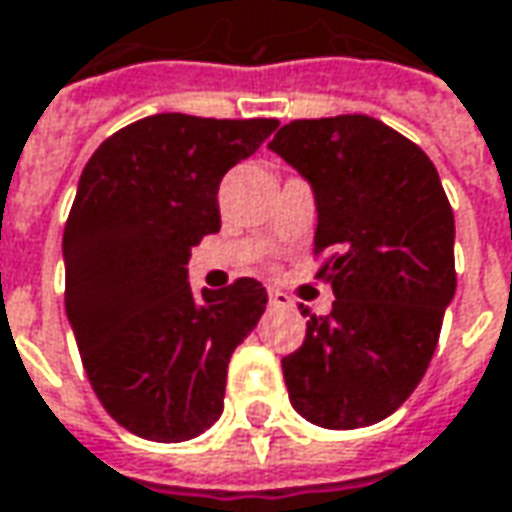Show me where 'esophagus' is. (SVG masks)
Listing matches in <instances>:
<instances>
[{
	"label": "esophagus",
	"instance_id": "1",
	"mask_svg": "<svg viewBox=\"0 0 512 512\" xmlns=\"http://www.w3.org/2000/svg\"><path fill=\"white\" fill-rule=\"evenodd\" d=\"M267 301H270V307H293L290 296L281 293V290H270V293H267Z\"/></svg>",
	"mask_w": 512,
	"mask_h": 512
}]
</instances>
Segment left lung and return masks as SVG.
Returning <instances> with one entry per match:
<instances>
[{
    "mask_svg": "<svg viewBox=\"0 0 512 512\" xmlns=\"http://www.w3.org/2000/svg\"><path fill=\"white\" fill-rule=\"evenodd\" d=\"M315 194L318 279L332 312L310 315L281 360L290 403L321 428L386 420L417 389L456 293L454 211L428 154L369 115L290 120L270 140Z\"/></svg>",
    "mask_w": 512,
    "mask_h": 512,
    "instance_id": "left-lung-1",
    "label": "left lung"
}]
</instances>
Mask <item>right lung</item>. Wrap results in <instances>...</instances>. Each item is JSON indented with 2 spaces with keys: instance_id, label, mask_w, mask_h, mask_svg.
Returning <instances> with one entry per match:
<instances>
[{
  "instance_id": "right-lung-1",
  "label": "right lung",
  "mask_w": 512,
  "mask_h": 512,
  "mask_svg": "<svg viewBox=\"0 0 512 512\" xmlns=\"http://www.w3.org/2000/svg\"><path fill=\"white\" fill-rule=\"evenodd\" d=\"M276 126L163 112L106 137L78 180L64 307L92 392L143 440H194L222 414L228 360L267 293L236 279L194 296L185 264L219 231L222 177Z\"/></svg>"
}]
</instances>
